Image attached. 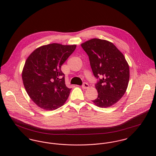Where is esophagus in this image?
<instances>
[{
  "instance_id": "34e87169",
  "label": "esophagus",
  "mask_w": 156,
  "mask_h": 156,
  "mask_svg": "<svg viewBox=\"0 0 156 156\" xmlns=\"http://www.w3.org/2000/svg\"><path fill=\"white\" fill-rule=\"evenodd\" d=\"M82 88L83 89H88L89 88V85L87 83H83L82 85Z\"/></svg>"
}]
</instances>
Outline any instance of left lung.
Segmentation results:
<instances>
[{
    "label": "left lung",
    "mask_w": 156,
    "mask_h": 156,
    "mask_svg": "<svg viewBox=\"0 0 156 156\" xmlns=\"http://www.w3.org/2000/svg\"><path fill=\"white\" fill-rule=\"evenodd\" d=\"M89 56L93 74L98 80V97L92 101L100 108L117 103L125 94L129 82L130 69L123 54L111 42L93 38L81 44Z\"/></svg>",
    "instance_id": "left-lung-1"
}]
</instances>
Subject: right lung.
<instances>
[{
	"instance_id": "1",
	"label": "right lung",
	"mask_w": 156,
	"mask_h": 156,
	"mask_svg": "<svg viewBox=\"0 0 156 156\" xmlns=\"http://www.w3.org/2000/svg\"><path fill=\"white\" fill-rule=\"evenodd\" d=\"M76 48V45L57 43L43 45L26 59L22 71L23 85L30 98L40 108L53 111L66 101L71 89L66 85L61 68Z\"/></svg>"
}]
</instances>
